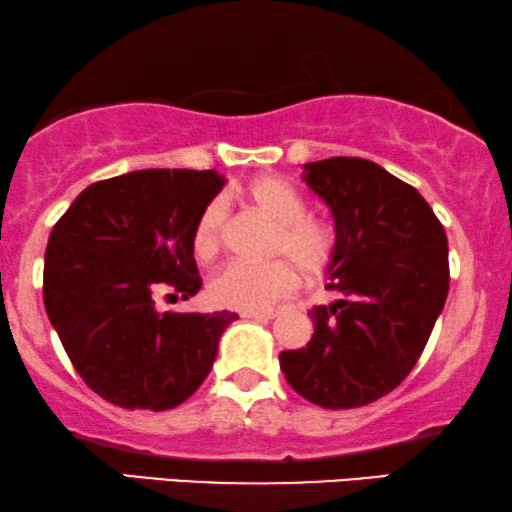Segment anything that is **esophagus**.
<instances>
[{
  "mask_svg": "<svg viewBox=\"0 0 512 512\" xmlns=\"http://www.w3.org/2000/svg\"><path fill=\"white\" fill-rule=\"evenodd\" d=\"M279 312L274 310H267V312H243L245 319H274Z\"/></svg>",
  "mask_w": 512,
  "mask_h": 512,
  "instance_id": "34e87169",
  "label": "esophagus"
}]
</instances>
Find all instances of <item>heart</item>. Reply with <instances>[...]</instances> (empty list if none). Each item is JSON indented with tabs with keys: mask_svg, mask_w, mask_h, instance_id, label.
<instances>
[{
	"mask_svg": "<svg viewBox=\"0 0 512 512\" xmlns=\"http://www.w3.org/2000/svg\"><path fill=\"white\" fill-rule=\"evenodd\" d=\"M243 197L276 224L269 238L264 264L233 262L209 281L207 293L217 307L240 312H262L286 300L298 288V266L305 276L326 272L336 255V231L329 221L305 214V197L281 176H257L243 188ZM226 207L212 200L202 207L193 226V252L197 260L217 257L224 240Z\"/></svg>",
	"mask_w": 512,
	"mask_h": 512,
	"instance_id": "b5f03b06",
	"label": "heart"
}]
</instances>
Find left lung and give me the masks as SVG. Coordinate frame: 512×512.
<instances>
[{
	"instance_id": "obj_1",
	"label": "left lung",
	"mask_w": 512,
	"mask_h": 512,
	"mask_svg": "<svg viewBox=\"0 0 512 512\" xmlns=\"http://www.w3.org/2000/svg\"><path fill=\"white\" fill-rule=\"evenodd\" d=\"M305 183L331 209L336 255L312 307L310 343L283 350L281 372L326 410L374 403L417 365L448 295V240L415 188L360 157L305 164Z\"/></svg>"
}]
</instances>
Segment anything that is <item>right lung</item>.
Wrapping results in <instances>:
<instances>
[{
    "mask_svg": "<svg viewBox=\"0 0 512 512\" xmlns=\"http://www.w3.org/2000/svg\"><path fill=\"white\" fill-rule=\"evenodd\" d=\"M224 183L214 169L131 171L85 188L49 233L47 317L85 384L119 408L181 405L238 319L155 307L159 291L174 300L200 291L193 226Z\"/></svg>",
    "mask_w": 512,
    "mask_h": 512,
    "instance_id": "right-lung-1",
    "label": "right lung"
}]
</instances>
